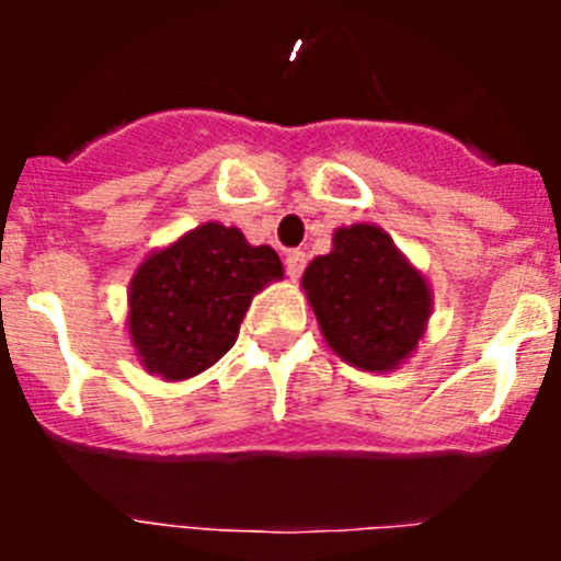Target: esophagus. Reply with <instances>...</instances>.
Masks as SVG:
<instances>
[{
    "mask_svg": "<svg viewBox=\"0 0 561 561\" xmlns=\"http://www.w3.org/2000/svg\"><path fill=\"white\" fill-rule=\"evenodd\" d=\"M304 266H306V252L291 250L289 255H286V275H289L291 280H297V277L304 275Z\"/></svg>",
    "mask_w": 561,
    "mask_h": 561,
    "instance_id": "esophagus-1",
    "label": "esophagus"
}]
</instances>
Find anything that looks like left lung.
<instances>
[{"mask_svg":"<svg viewBox=\"0 0 561 561\" xmlns=\"http://www.w3.org/2000/svg\"><path fill=\"white\" fill-rule=\"evenodd\" d=\"M329 348L354 368L390 374L419 351L433 314V286L381 227H336L329 255L300 280Z\"/></svg>","mask_w":561,"mask_h":561,"instance_id":"1","label":"left lung"}]
</instances>
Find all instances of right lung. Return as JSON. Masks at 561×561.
<instances>
[{"label":"right lung","mask_w":561,"mask_h":561,"mask_svg":"<svg viewBox=\"0 0 561 561\" xmlns=\"http://www.w3.org/2000/svg\"><path fill=\"white\" fill-rule=\"evenodd\" d=\"M280 277L277 252L252 247L238 227H193L134 270L126 314L134 356L165 381L199 376L236 345L252 297Z\"/></svg>","instance_id":"1"}]
</instances>
